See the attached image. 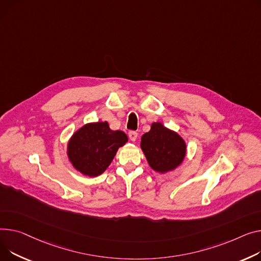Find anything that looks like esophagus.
I'll return each instance as SVG.
<instances>
[{
	"instance_id": "1",
	"label": "esophagus",
	"mask_w": 261,
	"mask_h": 261,
	"mask_svg": "<svg viewBox=\"0 0 261 261\" xmlns=\"http://www.w3.org/2000/svg\"><path fill=\"white\" fill-rule=\"evenodd\" d=\"M128 135H129V138H130V140H131L132 142H135V141L137 140V132H135V131H130V132L128 133Z\"/></svg>"
}]
</instances>
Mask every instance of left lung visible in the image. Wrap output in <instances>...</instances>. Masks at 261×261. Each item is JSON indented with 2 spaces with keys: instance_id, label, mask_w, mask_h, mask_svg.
Here are the masks:
<instances>
[{
  "instance_id": "1",
  "label": "left lung",
  "mask_w": 261,
  "mask_h": 261,
  "mask_svg": "<svg viewBox=\"0 0 261 261\" xmlns=\"http://www.w3.org/2000/svg\"><path fill=\"white\" fill-rule=\"evenodd\" d=\"M141 148L150 167L160 173L176 169L186 156L187 146L182 138L162 123H153L142 136Z\"/></svg>"
}]
</instances>
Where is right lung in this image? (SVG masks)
I'll use <instances>...</instances> for the list:
<instances>
[{"label": "right lung", "instance_id": "right-lung-1", "mask_svg": "<svg viewBox=\"0 0 261 261\" xmlns=\"http://www.w3.org/2000/svg\"><path fill=\"white\" fill-rule=\"evenodd\" d=\"M127 142V135L111 130L107 121L86 124L69 140L68 159L82 174L94 177L109 167L118 148Z\"/></svg>", "mask_w": 261, "mask_h": 261}]
</instances>
